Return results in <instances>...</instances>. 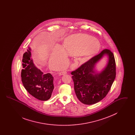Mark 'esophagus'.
Instances as JSON below:
<instances>
[{"label":"esophagus","instance_id":"34e87169","mask_svg":"<svg viewBox=\"0 0 135 135\" xmlns=\"http://www.w3.org/2000/svg\"><path fill=\"white\" fill-rule=\"evenodd\" d=\"M66 74H67V72H66V71H63V72H61L59 73V74L60 75H63Z\"/></svg>","mask_w":135,"mask_h":135}]
</instances>
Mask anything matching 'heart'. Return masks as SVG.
I'll use <instances>...</instances> for the list:
<instances>
[{
	"label": "heart",
	"mask_w": 135,
	"mask_h": 135,
	"mask_svg": "<svg viewBox=\"0 0 135 135\" xmlns=\"http://www.w3.org/2000/svg\"><path fill=\"white\" fill-rule=\"evenodd\" d=\"M99 41L91 36L84 34H73L67 36L63 42V47L56 45L51 53L50 62L66 63L67 54L72 56H78L84 60H88L99 51Z\"/></svg>",
	"instance_id": "obj_1"
}]
</instances>
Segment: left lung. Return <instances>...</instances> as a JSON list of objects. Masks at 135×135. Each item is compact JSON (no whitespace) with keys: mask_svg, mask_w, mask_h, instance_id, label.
<instances>
[{"mask_svg":"<svg viewBox=\"0 0 135 135\" xmlns=\"http://www.w3.org/2000/svg\"><path fill=\"white\" fill-rule=\"evenodd\" d=\"M104 58L107 59V64L99 71L97 65ZM71 74L78 99L85 105L98 103L107 95L115 78L114 55L109 50H104Z\"/></svg>","mask_w":135,"mask_h":135,"instance_id":"obj_1","label":"left lung"}]
</instances>
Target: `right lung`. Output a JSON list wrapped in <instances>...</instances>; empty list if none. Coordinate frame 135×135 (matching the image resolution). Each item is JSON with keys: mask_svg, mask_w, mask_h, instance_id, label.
I'll return each mask as SVG.
<instances>
[{"mask_svg": "<svg viewBox=\"0 0 135 135\" xmlns=\"http://www.w3.org/2000/svg\"><path fill=\"white\" fill-rule=\"evenodd\" d=\"M31 51V49L29 46L23 56L22 81L32 96L41 101H47L51 97L54 89V77L51 73L44 74L35 66Z\"/></svg>", "mask_w": 135, "mask_h": 135, "instance_id": "right-lung-1", "label": "right lung"}]
</instances>
